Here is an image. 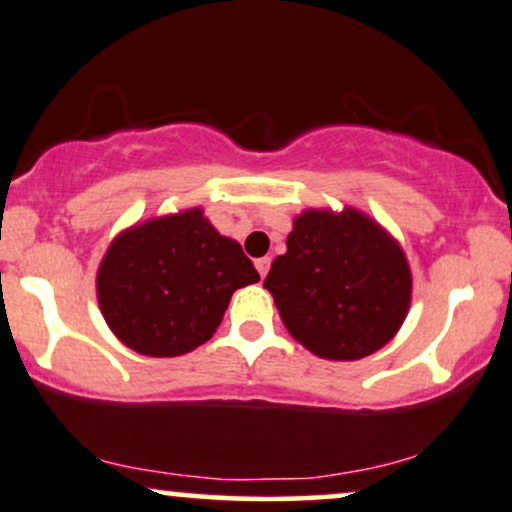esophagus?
Masks as SVG:
<instances>
[{
	"mask_svg": "<svg viewBox=\"0 0 512 512\" xmlns=\"http://www.w3.org/2000/svg\"><path fill=\"white\" fill-rule=\"evenodd\" d=\"M255 267H257V272H260V276L264 279V276H267V272H269V267H272V260H269V257H260V260L255 262Z\"/></svg>",
	"mask_w": 512,
	"mask_h": 512,
	"instance_id": "esophagus-1",
	"label": "esophagus"
}]
</instances>
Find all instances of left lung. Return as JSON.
Listing matches in <instances>:
<instances>
[{"label":"left lung","instance_id":"1","mask_svg":"<svg viewBox=\"0 0 512 512\" xmlns=\"http://www.w3.org/2000/svg\"><path fill=\"white\" fill-rule=\"evenodd\" d=\"M264 289L305 349L327 361H358L402 327L411 269L402 245L363 211L305 209Z\"/></svg>","mask_w":512,"mask_h":512}]
</instances>
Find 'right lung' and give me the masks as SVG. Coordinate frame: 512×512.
Masks as SVG:
<instances>
[{
  "instance_id": "obj_1",
  "label": "right lung",
  "mask_w": 512,
  "mask_h": 512,
  "mask_svg": "<svg viewBox=\"0 0 512 512\" xmlns=\"http://www.w3.org/2000/svg\"><path fill=\"white\" fill-rule=\"evenodd\" d=\"M260 281L238 240L204 209L154 216L117 233L96 274L110 332L144 356H182L209 342L233 291Z\"/></svg>"
}]
</instances>
